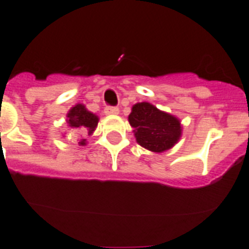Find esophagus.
<instances>
[{
    "label": "esophagus",
    "instance_id": "esophagus-1",
    "mask_svg": "<svg viewBox=\"0 0 249 249\" xmlns=\"http://www.w3.org/2000/svg\"><path fill=\"white\" fill-rule=\"evenodd\" d=\"M104 112H105L107 115H118L119 109L115 107H105V111Z\"/></svg>",
    "mask_w": 249,
    "mask_h": 249
}]
</instances>
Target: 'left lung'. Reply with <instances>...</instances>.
I'll return each instance as SVG.
<instances>
[{
  "label": "left lung",
  "mask_w": 249,
  "mask_h": 249,
  "mask_svg": "<svg viewBox=\"0 0 249 249\" xmlns=\"http://www.w3.org/2000/svg\"><path fill=\"white\" fill-rule=\"evenodd\" d=\"M127 119L139 145L154 153L169 150L181 137L180 120L149 103L135 104Z\"/></svg>",
  "instance_id": "obj_1"
}]
</instances>
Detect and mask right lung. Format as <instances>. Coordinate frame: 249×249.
<instances>
[{
    "label": "right lung",
    "instance_id": "add662e5",
    "mask_svg": "<svg viewBox=\"0 0 249 249\" xmlns=\"http://www.w3.org/2000/svg\"><path fill=\"white\" fill-rule=\"evenodd\" d=\"M68 126L70 127H76L79 130H81V133H84L85 135H91L95 131L96 126H98L99 118L95 114L89 111L85 107V105L83 104H76L75 107H72L70 109V111L68 112ZM80 145H86V139H83L79 142Z\"/></svg>",
    "mask_w": 249,
    "mask_h": 249
}]
</instances>
